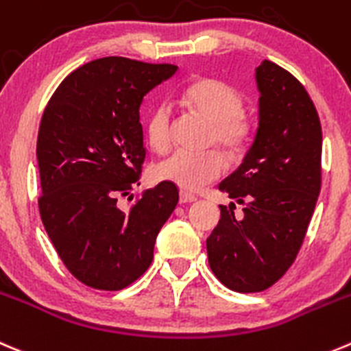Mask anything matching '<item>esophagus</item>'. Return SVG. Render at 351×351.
Here are the masks:
<instances>
[{"label":"esophagus","mask_w":351,"mask_h":351,"mask_svg":"<svg viewBox=\"0 0 351 351\" xmlns=\"http://www.w3.org/2000/svg\"><path fill=\"white\" fill-rule=\"evenodd\" d=\"M197 197L192 195L189 192H180V204H190V202H195Z\"/></svg>","instance_id":"esophagus-1"}]
</instances>
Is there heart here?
I'll return each instance as SVG.
<instances>
[{
    "label": "heart",
    "instance_id": "obj_1",
    "mask_svg": "<svg viewBox=\"0 0 351 351\" xmlns=\"http://www.w3.org/2000/svg\"><path fill=\"white\" fill-rule=\"evenodd\" d=\"M183 99L193 111L210 120L209 141L216 142L228 154L238 156L254 138V118L243 111L240 90L228 82L200 78L186 87ZM145 132L154 151H168L171 144V108L168 104H159L151 111ZM224 168L226 162L217 151H176L154 166V175L161 182L195 192L219 178Z\"/></svg>",
    "mask_w": 351,
    "mask_h": 351
}]
</instances>
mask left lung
Wrapping results in <instances>:
<instances>
[{"mask_svg": "<svg viewBox=\"0 0 351 351\" xmlns=\"http://www.w3.org/2000/svg\"><path fill=\"white\" fill-rule=\"evenodd\" d=\"M258 128L243 162L219 183L243 206H219L221 219L207 238L214 276L238 293L273 287L293 264L321 192L322 130L304 85L264 60L255 68Z\"/></svg>", "mask_w": 351, "mask_h": 351, "instance_id": "obj_1", "label": "left lung"}]
</instances>
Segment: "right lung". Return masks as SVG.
<instances>
[{
	"label": "right lung",
	"mask_w": 351,
	"mask_h": 351,
	"mask_svg": "<svg viewBox=\"0 0 351 351\" xmlns=\"http://www.w3.org/2000/svg\"><path fill=\"white\" fill-rule=\"evenodd\" d=\"M176 70L99 58L71 71L44 110L36 151L40 219L66 269L87 287L118 291L137 281L178 204L175 183L161 182L128 213L118 206L141 185L142 99Z\"/></svg>",
	"instance_id": "right-lung-1"
}]
</instances>
